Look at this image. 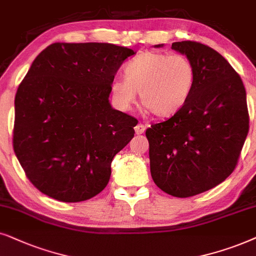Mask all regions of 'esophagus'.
<instances>
[{"label": "esophagus", "mask_w": 256, "mask_h": 256, "mask_svg": "<svg viewBox=\"0 0 256 256\" xmlns=\"http://www.w3.org/2000/svg\"><path fill=\"white\" fill-rule=\"evenodd\" d=\"M145 128H146V126L144 124H140V122H139L138 125H136L134 131H136V134H144V132H145Z\"/></svg>", "instance_id": "obj_1"}]
</instances>
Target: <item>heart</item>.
<instances>
[{"label": "heart", "mask_w": 256, "mask_h": 256, "mask_svg": "<svg viewBox=\"0 0 256 256\" xmlns=\"http://www.w3.org/2000/svg\"><path fill=\"white\" fill-rule=\"evenodd\" d=\"M196 84V69L184 54L142 52L124 69V78L111 83V94L120 110H128L139 92L153 116L168 118L184 108Z\"/></svg>", "instance_id": "b5f03b06"}]
</instances>
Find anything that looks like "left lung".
<instances>
[{
    "label": "left lung",
    "mask_w": 256,
    "mask_h": 256,
    "mask_svg": "<svg viewBox=\"0 0 256 256\" xmlns=\"http://www.w3.org/2000/svg\"><path fill=\"white\" fill-rule=\"evenodd\" d=\"M172 49L193 63L196 84L182 110L151 125L146 137L153 182L173 196L188 198L232 174L250 114L241 77L218 51L194 40L176 42Z\"/></svg>",
    "instance_id": "8db88e82"
}]
</instances>
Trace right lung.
<instances>
[{
  "label": "right lung",
  "mask_w": 256,
  "mask_h": 256,
  "mask_svg": "<svg viewBox=\"0 0 256 256\" xmlns=\"http://www.w3.org/2000/svg\"><path fill=\"white\" fill-rule=\"evenodd\" d=\"M136 52L111 43H54L17 88L12 146L30 182L64 202L106 187L138 120L111 108V83Z\"/></svg>",
  "instance_id": "1"
}]
</instances>
